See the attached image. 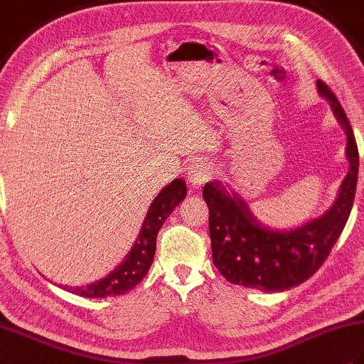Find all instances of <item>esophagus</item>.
<instances>
[{"instance_id": "esophagus-1", "label": "esophagus", "mask_w": 364, "mask_h": 364, "mask_svg": "<svg viewBox=\"0 0 364 364\" xmlns=\"http://www.w3.org/2000/svg\"><path fill=\"white\" fill-rule=\"evenodd\" d=\"M213 168L206 166L205 162H196L188 168V181L192 184V188H202L208 180H211Z\"/></svg>"}]
</instances>
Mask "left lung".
Masks as SVG:
<instances>
[{"label": "left lung", "instance_id": "obj_1", "mask_svg": "<svg viewBox=\"0 0 364 364\" xmlns=\"http://www.w3.org/2000/svg\"><path fill=\"white\" fill-rule=\"evenodd\" d=\"M319 94L347 134V158L350 168L339 189L336 202L319 219L291 231L262 227L249 206L219 183H206L203 198L210 210L213 262L225 280L245 288L277 292L308 280L327 259L343 233L353 205L358 181V146L350 122L326 82L318 81Z\"/></svg>", "mask_w": 364, "mask_h": 364}]
</instances>
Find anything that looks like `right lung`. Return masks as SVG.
Listing matches in <instances>:
<instances>
[{
	"label": "right lung",
	"mask_w": 364,
	"mask_h": 364,
	"mask_svg": "<svg viewBox=\"0 0 364 364\" xmlns=\"http://www.w3.org/2000/svg\"><path fill=\"white\" fill-rule=\"evenodd\" d=\"M184 197H186V184L181 178H176L153 200L133 249L119 267H115L109 275L95 283L75 286V288L64 286V289L89 299L122 296V294L133 289L137 283L142 282V278L151 266L154 252H156V236L162 223L166 222L168 214H172L175 206L184 200Z\"/></svg>",
	"instance_id": "right-lung-1"
}]
</instances>
